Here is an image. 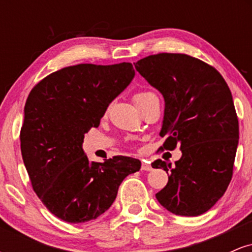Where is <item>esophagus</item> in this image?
I'll list each match as a JSON object with an SVG mask.
<instances>
[{
  "mask_svg": "<svg viewBox=\"0 0 252 252\" xmlns=\"http://www.w3.org/2000/svg\"><path fill=\"white\" fill-rule=\"evenodd\" d=\"M152 164H150L149 161H146L143 160L142 161V170H147V172H149V170H152Z\"/></svg>",
  "mask_w": 252,
  "mask_h": 252,
  "instance_id": "esophagus-1",
  "label": "esophagus"
}]
</instances>
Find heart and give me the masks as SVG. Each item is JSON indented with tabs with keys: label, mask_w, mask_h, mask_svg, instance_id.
<instances>
[{
	"label": "heart",
	"mask_w": 252,
	"mask_h": 252,
	"mask_svg": "<svg viewBox=\"0 0 252 252\" xmlns=\"http://www.w3.org/2000/svg\"><path fill=\"white\" fill-rule=\"evenodd\" d=\"M149 94H150V92H142V94H135V97H134V102H135V100L142 99V98L147 97V96H149Z\"/></svg>",
	"instance_id": "b5f03b06"
}]
</instances>
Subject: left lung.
Segmentation results:
<instances>
[{"instance_id": "obj_1", "label": "left lung", "mask_w": 252, "mask_h": 252, "mask_svg": "<svg viewBox=\"0 0 252 252\" xmlns=\"http://www.w3.org/2000/svg\"><path fill=\"white\" fill-rule=\"evenodd\" d=\"M135 68L164 99L161 149L180 146L182 156L172 168L162 160L152 163L168 174L156 199L176 216L207 212L224 195L239 140L232 94L221 74L196 58L179 53L149 56Z\"/></svg>"}]
</instances>
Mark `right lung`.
I'll use <instances>...</instances> for the list:
<instances>
[{
	"label": "right lung",
	"mask_w": 252,
	"mask_h": 252,
	"mask_svg": "<svg viewBox=\"0 0 252 252\" xmlns=\"http://www.w3.org/2000/svg\"><path fill=\"white\" fill-rule=\"evenodd\" d=\"M135 77L130 63H79L53 72L31 91L21 128V154L32 186L51 213L78 224L103 215L141 161L114 156L91 162L84 135L99 126L109 104Z\"/></svg>",
	"instance_id": "1"
}]
</instances>
